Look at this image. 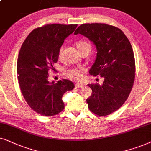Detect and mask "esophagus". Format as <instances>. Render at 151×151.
Segmentation results:
<instances>
[{"mask_svg":"<svg viewBox=\"0 0 151 151\" xmlns=\"http://www.w3.org/2000/svg\"><path fill=\"white\" fill-rule=\"evenodd\" d=\"M83 86H84V85H83V84H82V83H76L75 84V87L78 88H82V87H83Z\"/></svg>","mask_w":151,"mask_h":151,"instance_id":"esophagus-1","label":"esophagus"}]
</instances>
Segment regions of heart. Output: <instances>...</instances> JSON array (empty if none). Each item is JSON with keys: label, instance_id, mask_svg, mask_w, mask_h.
I'll list each match as a JSON object with an SVG mask.
<instances>
[{"label": "heart", "instance_id": "b5f03b06", "mask_svg": "<svg viewBox=\"0 0 151 151\" xmlns=\"http://www.w3.org/2000/svg\"><path fill=\"white\" fill-rule=\"evenodd\" d=\"M76 45H77V47L78 49H80V48L83 47L84 46L90 45L89 43L83 41H77ZM62 51H63V47H61L59 52V57H61ZM83 70L79 69V68H70V69L65 70V71H64V74H65L66 77L72 80H74V81H79V80H81L82 77H83Z\"/></svg>", "mask_w": 151, "mask_h": 151}]
</instances>
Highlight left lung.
<instances>
[{
    "label": "left lung",
    "instance_id": "8db88e82",
    "mask_svg": "<svg viewBox=\"0 0 151 151\" xmlns=\"http://www.w3.org/2000/svg\"><path fill=\"white\" fill-rule=\"evenodd\" d=\"M85 36L96 46L92 75L104 78L103 85L88 84L92 90L86 99L90 111L106 116L117 110L128 99L135 77V61L129 40L118 27L106 23L82 24L74 32Z\"/></svg>",
    "mask_w": 151,
    "mask_h": 151
}]
</instances>
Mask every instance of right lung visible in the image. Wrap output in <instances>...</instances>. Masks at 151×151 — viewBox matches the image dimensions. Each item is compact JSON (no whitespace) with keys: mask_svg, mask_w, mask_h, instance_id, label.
Segmentation results:
<instances>
[{"mask_svg":"<svg viewBox=\"0 0 151 151\" xmlns=\"http://www.w3.org/2000/svg\"><path fill=\"white\" fill-rule=\"evenodd\" d=\"M77 25L47 24L32 30L19 51L17 72L20 89L28 106L43 116L59 114L65 105L62 96L74 88L68 79L50 83L48 71L59 59L64 40Z\"/></svg>","mask_w":151,"mask_h":151,"instance_id":"1","label":"right lung"}]
</instances>
